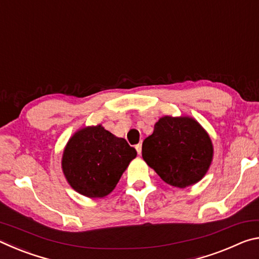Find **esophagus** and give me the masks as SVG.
Returning <instances> with one entry per match:
<instances>
[{"label":"esophagus","instance_id":"1","mask_svg":"<svg viewBox=\"0 0 259 259\" xmlns=\"http://www.w3.org/2000/svg\"><path fill=\"white\" fill-rule=\"evenodd\" d=\"M136 151H137L138 154H142V144H138V145H136Z\"/></svg>","mask_w":259,"mask_h":259}]
</instances>
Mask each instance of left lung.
<instances>
[{"label":"left lung","mask_w":259,"mask_h":259,"mask_svg":"<svg viewBox=\"0 0 259 259\" xmlns=\"http://www.w3.org/2000/svg\"><path fill=\"white\" fill-rule=\"evenodd\" d=\"M144 161L169 185L185 188L202 179L210 168V136L191 116H162L144 140Z\"/></svg>","instance_id":"obj_1"}]
</instances>
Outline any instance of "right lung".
I'll return each mask as SVG.
<instances>
[{"label":"right lung","mask_w":259,"mask_h":259,"mask_svg":"<svg viewBox=\"0 0 259 259\" xmlns=\"http://www.w3.org/2000/svg\"><path fill=\"white\" fill-rule=\"evenodd\" d=\"M137 152L102 124L84 126L68 139L61 169L74 191L87 198L108 195Z\"/></svg>","instance_id":"right-lung-1"}]
</instances>
